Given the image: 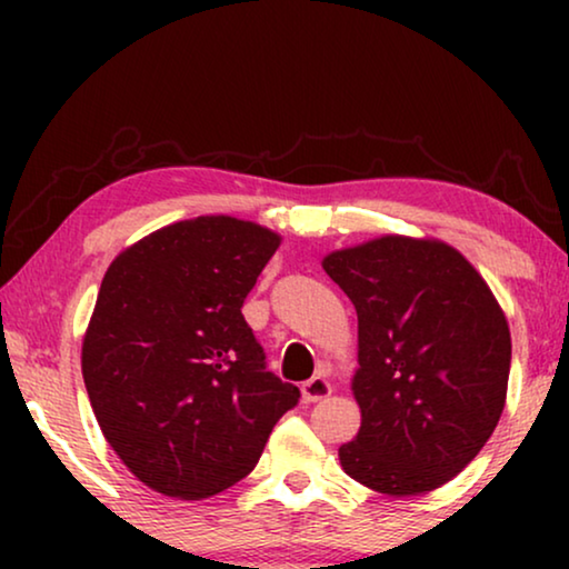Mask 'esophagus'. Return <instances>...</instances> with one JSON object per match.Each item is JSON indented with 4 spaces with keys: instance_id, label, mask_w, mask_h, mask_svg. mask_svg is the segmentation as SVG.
Wrapping results in <instances>:
<instances>
[{
    "instance_id": "1",
    "label": "esophagus",
    "mask_w": 569,
    "mask_h": 569,
    "mask_svg": "<svg viewBox=\"0 0 569 569\" xmlns=\"http://www.w3.org/2000/svg\"><path fill=\"white\" fill-rule=\"evenodd\" d=\"M331 383L326 378H310L308 383H302V401H321V399H326V396H331Z\"/></svg>"
}]
</instances>
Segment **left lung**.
Instances as JSON below:
<instances>
[{
  "mask_svg": "<svg viewBox=\"0 0 569 569\" xmlns=\"http://www.w3.org/2000/svg\"><path fill=\"white\" fill-rule=\"evenodd\" d=\"M321 263L357 310L362 425L339 448L341 469L380 495L432 492L500 422L508 318L485 277L442 240L380 236Z\"/></svg>",
  "mask_w": 569,
  "mask_h": 569,
  "instance_id": "8db88e82",
  "label": "left lung"
}]
</instances>
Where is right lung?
Masks as SVG:
<instances>
[{
    "label": "right lung",
    "instance_id": "obj_1",
    "mask_svg": "<svg viewBox=\"0 0 569 569\" xmlns=\"http://www.w3.org/2000/svg\"><path fill=\"white\" fill-rule=\"evenodd\" d=\"M282 238L228 214L123 248L82 339V378L108 446L154 492L204 500L253 471L300 399L267 370L246 295Z\"/></svg>",
    "mask_w": 569,
    "mask_h": 569
}]
</instances>
